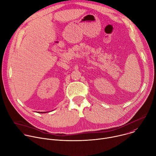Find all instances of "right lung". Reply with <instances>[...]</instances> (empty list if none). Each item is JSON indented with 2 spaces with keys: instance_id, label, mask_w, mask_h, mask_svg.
Returning a JSON list of instances; mask_svg holds the SVG:
<instances>
[{
  "instance_id": "add662e5",
  "label": "right lung",
  "mask_w": 156,
  "mask_h": 156,
  "mask_svg": "<svg viewBox=\"0 0 156 156\" xmlns=\"http://www.w3.org/2000/svg\"><path fill=\"white\" fill-rule=\"evenodd\" d=\"M41 113H42V112H41Z\"/></svg>"
}]
</instances>
